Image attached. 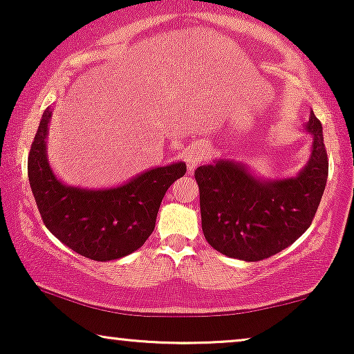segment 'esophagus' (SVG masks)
Returning a JSON list of instances; mask_svg holds the SVG:
<instances>
[{"mask_svg": "<svg viewBox=\"0 0 354 354\" xmlns=\"http://www.w3.org/2000/svg\"><path fill=\"white\" fill-rule=\"evenodd\" d=\"M207 153H209V151H207V148L201 143L192 145V147H188L187 151H185V162H187L188 171H190V172L195 171L198 164L205 161Z\"/></svg>", "mask_w": 354, "mask_h": 354, "instance_id": "34e87169", "label": "esophagus"}]
</instances>
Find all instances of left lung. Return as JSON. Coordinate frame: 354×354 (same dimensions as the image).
<instances>
[{
  "mask_svg": "<svg viewBox=\"0 0 354 354\" xmlns=\"http://www.w3.org/2000/svg\"><path fill=\"white\" fill-rule=\"evenodd\" d=\"M306 132L311 158L297 177L263 180L243 162L219 159L200 166L201 227L219 253L241 261H261L297 241L316 216L328 176L322 124L311 111Z\"/></svg>",
  "mask_w": 354,
  "mask_h": 354,
  "instance_id": "8db88e82",
  "label": "left lung"
}]
</instances>
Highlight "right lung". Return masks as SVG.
Segmentation results:
<instances>
[{
  "mask_svg": "<svg viewBox=\"0 0 354 354\" xmlns=\"http://www.w3.org/2000/svg\"><path fill=\"white\" fill-rule=\"evenodd\" d=\"M46 108L28 153L32 193L46 229L75 253L93 261L124 258L153 234L167 188L185 176V162L154 167L120 187L86 190L62 183L46 154Z\"/></svg>",
  "mask_w": 354,
  "mask_h": 354,
  "instance_id": "right-lung-1",
  "label": "right lung"
}]
</instances>
